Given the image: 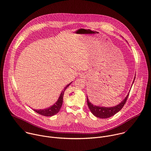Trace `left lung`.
Wrapping results in <instances>:
<instances>
[{
	"label": "left lung",
	"instance_id": "1",
	"mask_svg": "<svg viewBox=\"0 0 151 151\" xmlns=\"http://www.w3.org/2000/svg\"><path fill=\"white\" fill-rule=\"evenodd\" d=\"M135 79V76L134 78L132 85ZM129 92L128 94L126 95L125 98L123 100V101L119 103V104L116 105V106L113 107H102V106H95L93 105L89 101V99L87 96V104L88 106L91 111V112L92 113L93 116H95L96 117L98 118H101V119H107L109 118L116 113H117L119 111L122 110V109L123 107L124 104L126 102V100L128 98Z\"/></svg>",
	"mask_w": 151,
	"mask_h": 151
}]
</instances>
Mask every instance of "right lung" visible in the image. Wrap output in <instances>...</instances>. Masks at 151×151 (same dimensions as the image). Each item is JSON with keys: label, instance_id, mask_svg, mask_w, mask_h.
Returning a JSON list of instances; mask_svg holds the SVG:
<instances>
[{"label": "right lung", "instance_id": "add662e5", "mask_svg": "<svg viewBox=\"0 0 151 151\" xmlns=\"http://www.w3.org/2000/svg\"><path fill=\"white\" fill-rule=\"evenodd\" d=\"M72 82H70V83L67 85L65 87V88L62 90V92L60 93L58 101L53 106H50L48 108L44 109H40V110L33 109V110L34 111H35L36 113H38L39 114H41V115L44 116H53L56 114L57 113H58L62 107V104H63V98L64 92H65L66 89L71 84Z\"/></svg>", "mask_w": 151, "mask_h": 151}]
</instances>
